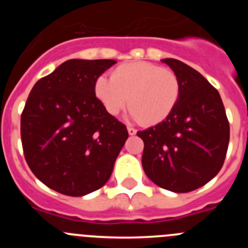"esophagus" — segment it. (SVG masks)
<instances>
[{
	"mask_svg": "<svg viewBox=\"0 0 248 248\" xmlns=\"http://www.w3.org/2000/svg\"><path fill=\"white\" fill-rule=\"evenodd\" d=\"M128 133H129V135H135L137 134V130H135L133 126H128Z\"/></svg>",
	"mask_w": 248,
	"mask_h": 248,
	"instance_id": "esophagus-1",
	"label": "esophagus"
}]
</instances>
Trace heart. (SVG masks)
<instances>
[{"label":"heart","instance_id":"1","mask_svg":"<svg viewBox=\"0 0 248 248\" xmlns=\"http://www.w3.org/2000/svg\"><path fill=\"white\" fill-rule=\"evenodd\" d=\"M94 89L105 110L111 115H117L129 99L130 115L144 125L164 122L180 97L176 74L149 62L119 65L111 78L100 76Z\"/></svg>","mask_w":248,"mask_h":248}]
</instances>
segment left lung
Segmentation results:
<instances>
[{"mask_svg": "<svg viewBox=\"0 0 248 248\" xmlns=\"http://www.w3.org/2000/svg\"><path fill=\"white\" fill-rule=\"evenodd\" d=\"M166 63L180 82V97L164 122L138 137L144 141L146 176L172 192H190L214 179L226 157L230 124L220 94L194 68L174 58Z\"/></svg>", "mask_w": 248, "mask_h": 248, "instance_id": "left-lung-1", "label": "left lung"}]
</instances>
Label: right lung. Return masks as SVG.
I'll list each match as a JSON object with an SVG mask.
<instances>
[{
	"label": "right lung",
	"mask_w": 248,
	"mask_h": 248,
	"mask_svg": "<svg viewBox=\"0 0 248 248\" xmlns=\"http://www.w3.org/2000/svg\"><path fill=\"white\" fill-rule=\"evenodd\" d=\"M114 59H69L34 84L21 115L26 161L39 181L68 196L100 189L129 134L95 97Z\"/></svg>",
	"instance_id": "1"
}]
</instances>
